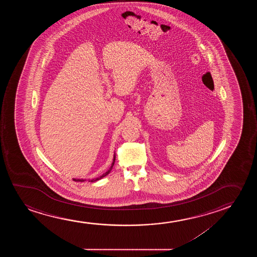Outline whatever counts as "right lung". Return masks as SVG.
<instances>
[{
	"instance_id": "right-lung-1",
	"label": "right lung",
	"mask_w": 257,
	"mask_h": 257,
	"mask_svg": "<svg viewBox=\"0 0 257 257\" xmlns=\"http://www.w3.org/2000/svg\"><path fill=\"white\" fill-rule=\"evenodd\" d=\"M115 160H116V156H115V155H114V158H113V162L112 164H111V166H110V168H109V170L107 171V172L104 173V174H102V176H98V177H96V178H95V179H92V180H88V182H95V181H98V180L102 179V178H103L104 176H107L108 174H109L110 171H111V169H112L113 166H114V163H115ZM74 181H75V182H84V181H86V179H73Z\"/></svg>"
}]
</instances>
